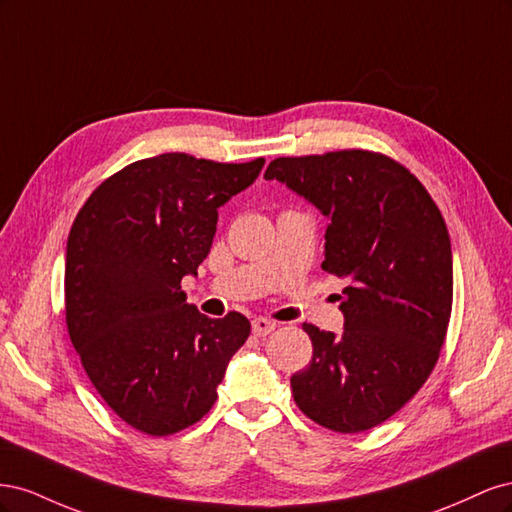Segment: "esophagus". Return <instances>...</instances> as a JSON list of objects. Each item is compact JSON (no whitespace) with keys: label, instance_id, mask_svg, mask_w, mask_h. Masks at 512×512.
<instances>
[{"label":"esophagus","instance_id":"esophagus-1","mask_svg":"<svg viewBox=\"0 0 512 512\" xmlns=\"http://www.w3.org/2000/svg\"><path fill=\"white\" fill-rule=\"evenodd\" d=\"M273 329H275V322L269 320V318H256V320L252 322V333H254L256 337H265V335H269Z\"/></svg>","mask_w":512,"mask_h":512}]
</instances>
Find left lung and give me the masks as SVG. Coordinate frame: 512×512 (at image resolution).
Segmentation results:
<instances>
[{
  "instance_id": "left-lung-1",
  "label": "left lung",
  "mask_w": 512,
  "mask_h": 512,
  "mask_svg": "<svg viewBox=\"0 0 512 512\" xmlns=\"http://www.w3.org/2000/svg\"><path fill=\"white\" fill-rule=\"evenodd\" d=\"M286 183L329 218L322 269L344 277V333L303 324L312 361L290 378L314 423L359 433L384 423L438 363L453 307V252L442 213L406 166L344 149L277 158Z\"/></svg>"
}]
</instances>
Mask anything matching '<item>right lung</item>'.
Instances as JSON below:
<instances>
[{
    "mask_svg": "<svg viewBox=\"0 0 512 512\" xmlns=\"http://www.w3.org/2000/svg\"><path fill=\"white\" fill-rule=\"evenodd\" d=\"M265 160L222 164L162 153L91 192L66 247V324L91 384L121 421L170 436L218 399L228 361L250 337L239 312L207 318L181 290L211 250L218 209Z\"/></svg>",
    "mask_w": 512,
    "mask_h": 512,
    "instance_id": "1",
    "label": "right lung"
}]
</instances>
